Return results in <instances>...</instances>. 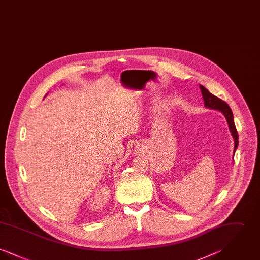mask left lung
<instances>
[{
    "mask_svg": "<svg viewBox=\"0 0 260 260\" xmlns=\"http://www.w3.org/2000/svg\"><path fill=\"white\" fill-rule=\"evenodd\" d=\"M201 88V92L204 99V104L207 108H210L212 110H217V111L221 112L224 117L226 118V121L228 123V126L231 133V136H233L234 139V154H235L236 150L238 148L239 145V136L236 129L235 123H234V117H233V113L231 108L229 107V105L220 99L216 98L215 95L211 94L210 91L202 85H200ZM234 159V158H233Z\"/></svg>",
    "mask_w": 260,
    "mask_h": 260,
    "instance_id": "8db88e82",
    "label": "left lung"
}]
</instances>
